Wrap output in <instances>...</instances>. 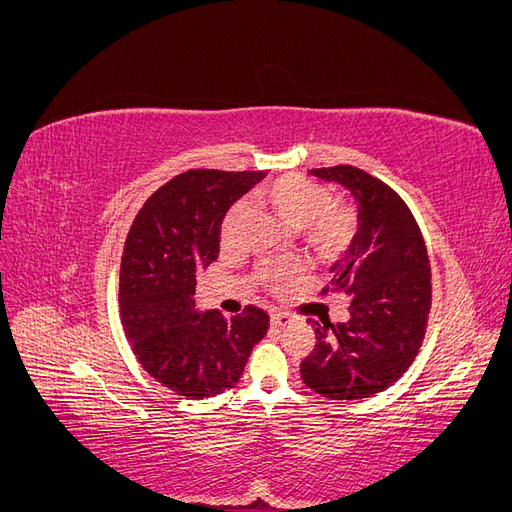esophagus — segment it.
<instances>
[{"instance_id":"esophagus-1","label":"esophagus","mask_w":512,"mask_h":512,"mask_svg":"<svg viewBox=\"0 0 512 512\" xmlns=\"http://www.w3.org/2000/svg\"><path fill=\"white\" fill-rule=\"evenodd\" d=\"M292 322H294V316L288 312H282V309H275V312H271L273 327H286V324H292Z\"/></svg>"}]
</instances>
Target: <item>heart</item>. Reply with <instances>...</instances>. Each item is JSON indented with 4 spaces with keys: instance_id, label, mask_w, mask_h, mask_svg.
Returning <instances> with one entry per match:
<instances>
[{
    "instance_id": "obj_1",
    "label": "heart",
    "mask_w": 512,
    "mask_h": 512,
    "mask_svg": "<svg viewBox=\"0 0 512 512\" xmlns=\"http://www.w3.org/2000/svg\"><path fill=\"white\" fill-rule=\"evenodd\" d=\"M256 203L271 209L273 213L297 228L299 241L320 258H335L352 243L359 230V215L356 209L333 200V192L314 179L303 175H282L254 192ZM247 228V207L232 205L220 226V239L224 247L241 241ZM303 273L301 262H265L258 269L260 284L284 292L299 282Z\"/></svg>"
}]
</instances>
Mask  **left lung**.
Listing matches in <instances>:
<instances>
[{
  "label": "left lung",
  "mask_w": 512,
  "mask_h": 512,
  "mask_svg": "<svg viewBox=\"0 0 512 512\" xmlns=\"http://www.w3.org/2000/svg\"><path fill=\"white\" fill-rule=\"evenodd\" d=\"M359 200V232L320 290L348 294L350 320H314L316 346L301 363L309 389L329 399H365L406 374L425 339L431 309V267L423 232L391 185L339 164L312 168Z\"/></svg>",
  "instance_id": "8db88e82"
}]
</instances>
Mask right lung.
<instances>
[{
  "mask_svg": "<svg viewBox=\"0 0 512 512\" xmlns=\"http://www.w3.org/2000/svg\"><path fill=\"white\" fill-rule=\"evenodd\" d=\"M262 173L192 168L153 192L128 230L119 267V312L138 363L166 389L190 399L220 395L243 374L269 316L256 305L226 320L198 314L196 273L220 254L228 207Z\"/></svg>",
  "mask_w": 512,
  "mask_h": 512,
  "instance_id": "1",
  "label": "right lung"
}]
</instances>
